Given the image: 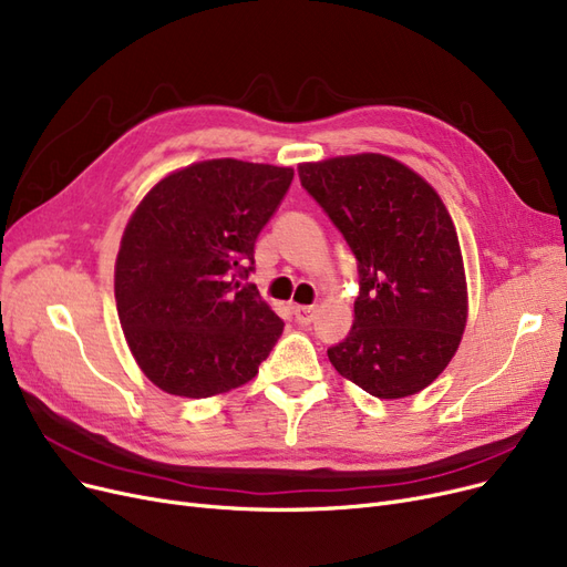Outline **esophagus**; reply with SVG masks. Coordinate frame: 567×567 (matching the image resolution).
<instances>
[{"mask_svg":"<svg viewBox=\"0 0 567 567\" xmlns=\"http://www.w3.org/2000/svg\"><path fill=\"white\" fill-rule=\"evenodd\" d=\"M295 318L299 324H310L316 320V306H295Z\"/></svg>","mask_w":567,"mask_h":567,"instance_id":"1","label":"esophagus"}]
</instances>
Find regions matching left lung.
<instances>
[{"label":"left lung","mask_w":567,"mask_h":567,"mask_svg":"<svg viewBox=\"0 0 567 567\" xmlns=\"http://www.w3.org/2000/svg\"><path fill=\"white\" fill-rule=\"evenodd\" d=\"M299 179L358 261L354 322L327 350L329 362L379 400L421 392L446 369L467 322L446 205L421 175L381 154L303 163Z\"/></svg>","instance_id":"1"}]
</instances>
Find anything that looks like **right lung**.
<instances>
[{
  "instance_id": "obj_1",
  "label": "right lung",
  "mask_w": 567,
  "mask_h": 567,
  "mask_svg": "<svg viewBox=\"0 0 567 567\" xmlns=\"http://www.w3.org/2000/svg\"><path fill=\"white\" fill-rule=\"evenodd\" d=\"M291 167L217 158L161 179L137 205L116 259L125 341L161 390L203 400L251 381L285 322L245 282Z\"/></svg>"
}]
</instances>
